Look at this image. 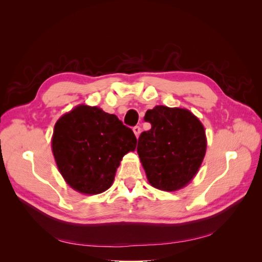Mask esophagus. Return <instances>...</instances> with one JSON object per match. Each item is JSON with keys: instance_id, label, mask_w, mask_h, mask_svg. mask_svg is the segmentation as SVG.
Instances as JSON below:
<instances>
[{"instance_id": "esophagus-1", "label": "esophagus", "mask_w": 262, "mask_h": 262, "mask_svg": "<svg viewBox=\"0 0 262 262\" xmlns=\"http://www.w3.org/2000/svg\"><path fill=\"white\" fill-rule=\"evenodd\" d=\"M133 132H134V134H136V137L137 138H139V136H140V133H141V128L139 125H136V126H133Z\"/></svg>"}]
</instances>
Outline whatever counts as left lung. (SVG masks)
Instances as JSON below:
<instances>
[{"label": "left lung", "mask_w": 262, "mask_h": 262, "mask_svg": "<svg viewBox=\"0 0 262 262\" xmlns=\"http://www.w3.org/2000/svg\"><path fill=\"white\" fill-rule=\"evenodd\" d=\"M144 120L152 128L141 133L138 154L154 188L176 191L196 175L207 150L201 121L188 109L156 106Z\"/></svg>", "instance_id": "1"}]
</instances>
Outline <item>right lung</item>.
I'll use <instances>...</instances> for the list:
<instances>
[{
	"mask_svg": "<svg viewBox=\"0 0 262 262\" xmlns=\"http://www.w3.org/2000/svg\"><path fill=\"white\" fill-rule=\"evenodd\" d=\"M52 153L67 184L84 194H98L113 185L122 157L137 138L115 115L98 107L76 106L54 125Z\"/></svg>",
	"mask_w": 262,
	"mask_h": 262,
	"instance_id": "1",
	"label": "right lung"
}]
</instances>
